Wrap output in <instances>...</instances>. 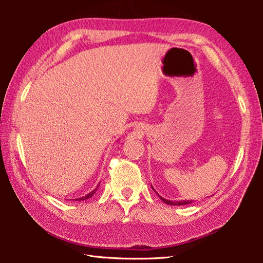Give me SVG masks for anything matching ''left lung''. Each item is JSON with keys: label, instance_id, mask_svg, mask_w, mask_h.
I'll list each match as a JSON object with an SVG mask.
<instances>
[{"label": "left lung", "instance_id": "left-lung-1", "mask_svg": "<svg viewBox=\"0 0 263 263\" xmlns=\"http://www.w3.org/2000/svg\"><path fill=\"white\" fill-rule=\"evenodd\" d=\"M153 187V186H152ZM153 190L155 191V189L153 187ZM156 192V191H155ZM157 193V192H156ZM159 195V194H158ZM159 198L161 199V201H163V202H165V203H167V204H170V205H184V204H189V203H191L192 201H186V200H182V201H172V200H166V199H164L163 197H160L159 195Z\"/></svg>", "mask_w": 263, "mask_h": 263}]
</instances>
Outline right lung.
Wrapping results in <instances>:
<instances>
[{"instance_id":"add662e5","label":"right lung","mask_w":263,"mask_h":263,"mask_svg":"<svg viewBox=\"0 0 263 263\" xmlns=\"http://www.w3.org/2000/svg\"><path fill=\"white\" fill-rule=\"evenodd\" d=\"M98 186H99V184H98V185H97V187H96V189H95V190H92V191H91V192H89L88 194H86V195H85V197L78 198V199H74V200H76V201H83V200H87V199H89V198H91V197H92V195H93L95 193H96V191H97V189H98Z\"/></svg>"}]
</instances>
